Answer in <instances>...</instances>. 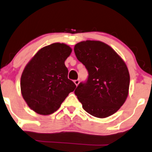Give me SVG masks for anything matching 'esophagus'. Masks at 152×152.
Returning <instances> with one entry per match:
<instances>
[{
    "mask_svg": "<svg viewBox=\"0 0 152 152\" xmlns=\"http://www.w3.org/2000/svg\"><path fill=\"white\" fill-rule=\"evenodd\" d=\"M74 82V83H75V85H76V86H78V85L79 84V83H80L79 80H75Z\"/></svg>",
    "mask_w": 152,
    "mask_h": 152,
    "instance_id": "34e87169",
    "label": "esophagus"
}]
</instances>
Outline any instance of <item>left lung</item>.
Listing matches in <instances>:
<instances>
[{"mask_svg":"<svg viewBox=\"0 0 152 152\" xmlns=\"http://www.w3.org/2000/svg\"><path fill=\"white\" fill-rule=\"evenodd\" d=\"M74 53L89 74L87 81L80 83L74 92L83 108L99 118L114 114L129 94L130 76L124 60L100 41L80 42L75 45Z\"/></svg>","mask_w":152,"mask_h":152,"instance_id":"1","label":"left lung"}]
</instances>
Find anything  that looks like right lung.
Returning <instances> with one entry per match:
<instances>
[{
	"label": "right lung",
	"mask_w": 152,
	"mask_h": 152,
	"mask_svg": "<svg viewBox=\"0 0 152 152\" xmlns=\"http://www.w3.org/2000/svg\"><path fill=\"white\" fill-rule=\"evenodd\" d=\"M72 51L65 44H52L41 48L24 69L21 78L22 96L38 114L53 113L76 88L67 77L64 64Z\"/></svg>",
	"instance_id": "add662e5"
}]
</instances>
